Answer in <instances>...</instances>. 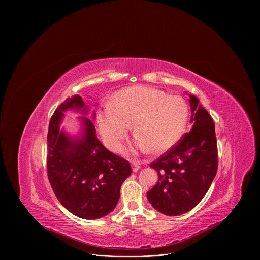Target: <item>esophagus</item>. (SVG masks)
Wrapping results in <instances>:
<instances>
[{
    "mask_svg": "<svg viewBox=\"0 0 260 260\" xmlns=\"http://www.w3.org/2000/svg\"><path fill=\"white\" fill-rule=\"evenodd\" d=\"M132 168H133V172H138L139 170H140V168H141V164H140V161H138V160H134L133 162H132Z\"/></svg>",
    "mask_w": 260,
    "mask_h": 260,
    "instance_id": "esophagus-1",
    "label": "esophagus"
}]
</instances>
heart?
I'll return each mask as SVG.
<instances>
[{
	"instance_id": "b5f03b06",
	"label": "heart",
	"mask_w": 260,
	"mask_h": 260,
	"mask_svg": "<svg viewBox=\"0 0 260 260\" xmlns=\"http://www.w3.org/2000/svg\"><path fill=\"white\" fill-rule=\"evenodd\" d=\"M187 118L188 105L183 98L147 86L118 91L112 105H104L98 112L104 142L114 151L121 149L131 123L137 134L132 151H166L181 137Z\"/></svg>"
}]
</instances>
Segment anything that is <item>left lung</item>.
Returning a JSON list of instances; mask_svg holds the SVG:
<instances>
[{
	"mask_svg": "<svg viewBox=\"0 0 260 260\" xmlns=\"http://www.w3.org/2000/svg\"><path fill=\"white\" fill-rule=\"evenodd\" d=\"M192 128L150 167L158 181L147 199L158 212L178 216L193 209L205 197L218 167L215 124L200 100L189 94Z\"/></svg>",
	"mask_w": 260,
	"mask_h": 260,
	"instance_id": "obj_1",
	"label": "left lung"
}]
</instances>
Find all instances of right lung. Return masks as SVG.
<instances>
[{
  "instance_id": "add662e5",
  "label": "right lung",
  "mask_w": 260,
  "mask_h": 260,
  "mask_svg": "<svg viewBox=\"0 0 260 260\" xmlns=\"http://www.w3.org/2000/svg\"><path fill=\"white\" fill-rule=\"evenodd\" d=\"M68 110L88 113L79 94L68 98L54 111L47 135L48 179L55 197L69 212L82 219L102 218L116 207L120 187L132 168L100 142L94 124L87 117H79L78 136L61 129L63 112Z\"/></svg>"
}]
</instances>
